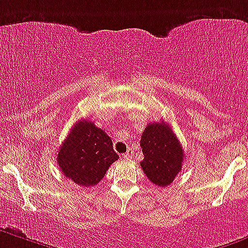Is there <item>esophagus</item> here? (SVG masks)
Segmentation results:
<instances>
[{"instance_id": "esophagus-1", "label": "esophagus", "mask_w": 248, "mask_h": 248, "mask_svg": "<svg viewBox=\"0 0 248 248\" xmlns=\"http://www.w3.org/2000/svg\"><path fill=\"white\" fill-rule=\"evenodd\" d=\"M132 155H133L132 149H128V151H127L126 153L124 155V158H126V159H128V158H132Z\"/></svg>"}]
</instances>
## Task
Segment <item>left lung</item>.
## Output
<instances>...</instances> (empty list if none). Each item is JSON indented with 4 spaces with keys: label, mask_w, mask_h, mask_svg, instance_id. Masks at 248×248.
<instances>
[{
    "label": "left lung",
    "mask_w": 248,
    "mask_h": 248,
    "mask_svg": "<svg viewBox=\"0 0 248 248\" xmlns=\"http://www.w3.org/2000/svg\"><path fill=\"white\" fill-rule=\"evenodd\" d=\"M144 159L140 167L153 184L167 186L182 170L184 151L166 122L149 124L140 140Z\"/></svg>",
    "instance_id": "1"
}]
</instances>
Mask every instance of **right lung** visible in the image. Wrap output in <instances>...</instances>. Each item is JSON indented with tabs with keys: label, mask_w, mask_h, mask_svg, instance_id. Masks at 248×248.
Here are the masks:
<instances>
[{
	"label": "right lung",
	"mask_w": 248,
	"mask_h": 248,
	"mask_svg": "<svg viewBox=\"0 0 248 248\" xmlns=\"http://www.w3.org/2000/svg\"><path fill=\"white\" fill-rule=\"evenodd\" d=\"M117 159L111 138L89 120L73 126L57 157L62 173L84 186L96 185Z\"/></svg>",
	"instance_id": "obj_1"
}]
</instances>
